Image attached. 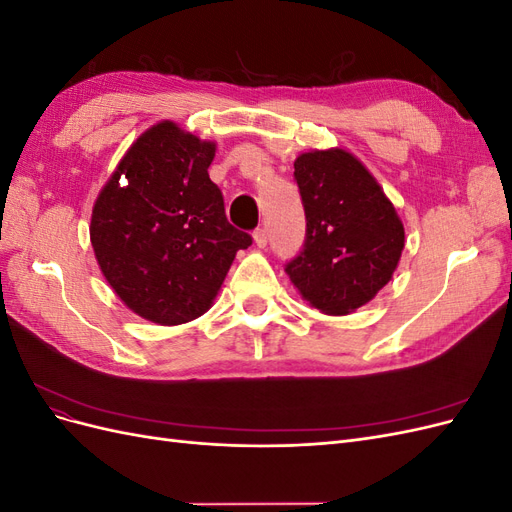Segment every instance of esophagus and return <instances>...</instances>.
Segmentation results:
<instances>
[{
    "label": "esophagus",
    "instance_id": "34e87169",
    "mask_svg": "<svg viewBox=\"0 0 512 512\" xmlns=\"http://www.w3.org/2000/svg\"><path fill=\"white\" fill-rule=\"evenodd\" d=\"M254 241L258 247H265L267 245V230L265 228H256L254 230Z\"/></svg>",
    "mask_w": 512,
    "mask_h": 512
}]
</instances>
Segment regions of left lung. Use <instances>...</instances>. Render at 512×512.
I'll use <instances>...</instances> for the list:
<instances>
[{
	"label": "left lung",
	"mask_w": 512,
	"mask_h": 512,
	"mask_svg": "<svg viewBox=\"0 0 512 512\" xmlns=\"http://www.w3.org/2000/svg\"><path fill=\"white\" fill-rule=\"evenodd\" d=\"M294 181L307 224L286 273L320 312L350 314L389 284L404 250V224L369 170L342 149L303 153Z\"/></svg>",
	"instance_id": "8db88e82"
}]
</instances>
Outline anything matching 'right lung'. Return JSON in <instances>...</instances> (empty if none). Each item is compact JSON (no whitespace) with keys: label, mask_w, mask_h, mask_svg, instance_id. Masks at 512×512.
Listing matches in <instances>:
<instances>
[{"label":"right lung","mask_w":512,"mask_h":512,"mask_svg":"<svg viewBox=\"0 0 512 512\" xmlns=\"http://www.w3.org/2000/svg\"><path fill=\"white\" fill-rule=\"evenodd\" d=\"M215 145L162 121L128 149L91 215V245L117 297L158 324L211 307L247 232L226 220L209 179Z\"/></svg>","instance_id":"1"}]
</instances>
